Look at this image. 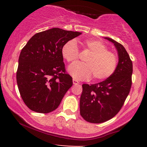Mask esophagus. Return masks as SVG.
Masks as SVG:
<instances>
[{
	"label": "esophagus",
	"instance_id": "esophagus-1",
	"mask_svg": "<svg viewBox=\"0 0 147 147\" xmlns=\"http://www.w3.org/2000/svg\"><path fill=\"white\" fill-rule=\"evenodd\" d=\"M73 84H75V85H77V84H80V82H78V80H75V79H74V80H73Z\"/></svg>",
	"mask_w": 147,
	"mask_h": 147
}]
</instances>
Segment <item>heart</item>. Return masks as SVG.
Instances as JSON below:
<instances>
[{
    "label": "heart",
    "instance_id": "1",
    "mask_svg": "<svg viewBox=\"0 0 147 147\" xmlns=\"http://www.w3.org/2000/svg\"><path fill=\"white\" fill-rule=\"evenodd\" d=\"M84 51L90 53L85 59V63H75L69 66V72L74 78L85 80L93 77L95 81H102L110 78L115 72L118 58L108 50L103 42L93 39L82 41ZM63 57L68 63H73L79 58V50L74 41H69L61 48Z\"/></svg>",
    "mask_w": 147,
    "mask_h": 147
}]
</instances>
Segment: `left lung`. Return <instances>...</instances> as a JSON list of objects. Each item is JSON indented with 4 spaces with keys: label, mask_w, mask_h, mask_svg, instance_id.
Segmentation results:
<instances>
[{
    "label": "left lung",
    "mask_w": 147,
    "mask_h": 147,
    "mask_svg": "<svg viewBox=\"0 0 147 147\" xmlns=\"http://www.w3.org/2000/svg\"><path fill=\"white\" fill-rule=\"evenodd\" d=\"M115 45L119 61L114 73L100 83L83 84L80 97V115L86 121L99 124L118 113L129 94L132 86V62L123 45L105 37Z\"/></svg>",
    "instance_id": "8db88e82"
}]
</instances>
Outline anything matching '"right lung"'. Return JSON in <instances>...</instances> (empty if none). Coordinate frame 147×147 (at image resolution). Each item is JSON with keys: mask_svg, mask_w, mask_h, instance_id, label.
<instances>
[{"mask_svg": "<svg viewBox=\"0 0 147 147\" xmlns=\"http://www.w3.org/2000/svg\"><path fill=\"white\" fill-rule=\"evenodd\" d=\"M82 33L53 28L34 35L22 49L17 82L30 110L47 114L55 109L73 85L66 73L61 48Z\"/></svg>", "mask_w": 147, "mask_h": 147, "instance_id": "add662e5", "label": "right lung"}]
</instances>
